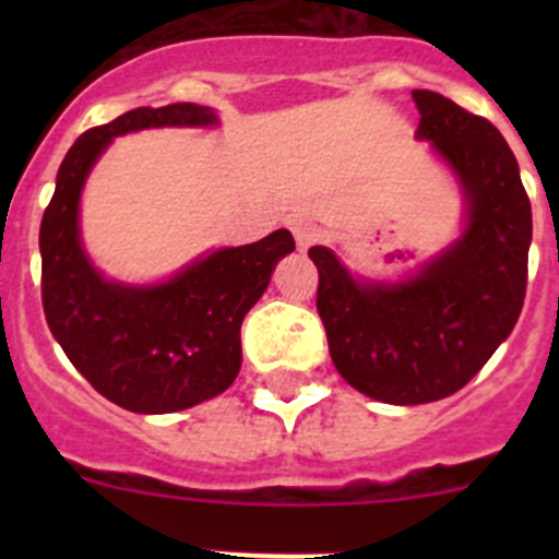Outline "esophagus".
<instances>
[{"label":"esophagus","instance_id":"34e87169","mask_svg":"<svg viewBox=\"0 0 559 559\" xmlns=\"http://www.w3.org/2000/svg\"><path fill=\"white\" fill-rule=\"evenodd\" d=\"M289 229L295 235L297 248H308L316 240V224L308 216H292Z\"/></svg>","mask_w":559,"mask_h":559}]
</instances>
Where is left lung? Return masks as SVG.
I'll return each mask as SVG.
<instances>
[{
  "mask_svg": "<svg viewBox=\"0 0 559 559\" xmlns=\"http://www.w3.org/2000/svg\"><path fill=\"white\" fill-rule=\"evenodd\" d=\"M419 129L460 183L462 233L397 284L354 275L313 246L316 308L337 373L389 405L460 392L511 335L527 289L533 213L503 134L443 94L416 88Z\"/></svg>",
  "mask_w": 559,
  "mask_h": 559,
  "instance_id": "1",
  "label": "left lung"
}]
</instances>
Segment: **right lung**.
<instances>
[{"instance_id":"1","label":"right lung","mask_w":559,"mask_h":559,"mask_svg":"<svg viewBox=\"0 0 559 559\" xmlns=\"http://www.w3.org/2000/svg\"><path fill=\"white\" fill-rule=\"evenodd\" d=\"M218 127L213 107H138L83 132L67 151L39 224L43 308L78 373L134 414H175L216 397L238 379L240 324L264 295L289 229L248 246L216 248L156 284H123L94 267L83 248L81 194L112 138L140 129Z\"/></svg>"}]
</instances>
